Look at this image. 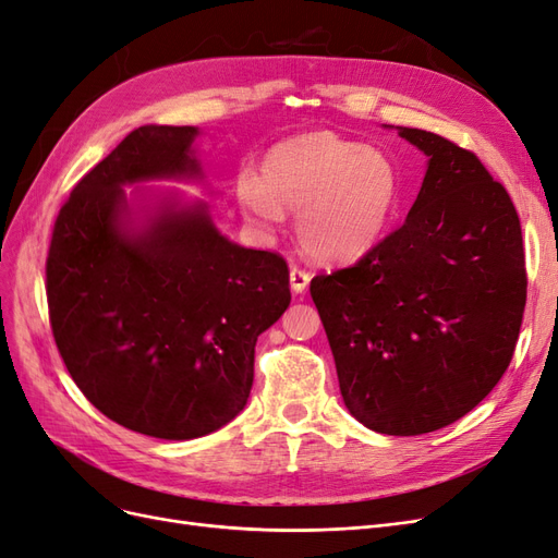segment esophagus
<instances>
[{"mask_svg": "<svg viewBox=\"0 0 558 558\" xmlns=\"http://www.w3.org/2000/svg\"><path fill=\"white\" fill-rule=\"evenodd\" d=\"M310 272H305V269L300 267H291V291L293 293H305L307 286H310Z\"/></svg>", "mask_w": 558, "mask_h": 558, "instance_id": "34e87169", "label": "esophagus"}]
</instances>
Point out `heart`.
<instances>
[{"label":"heart","mask_w":558,"mask_h":558,"mask_svg":"<svg viewBox=\"0 0 558 558\" xmlns=\"http://www.w3.org/2000/svg\"><path fill=\"white\" fill-rule=\"evenodd\" d=\"M402 181L391 156L328 130L277 142L258 167V181L238 183L246 221L272 232L283 214H298L295 232L318 263L367 256L391 228Z\"/></svg>","instance_id":"obj_1"}]
</instances>
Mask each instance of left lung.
Returning a JSON list of instances; mask_svg holds the SVG:
<instances>
[{
    "mask_svg": "<svg viewBox=\"0 0 558 558\" xmlns=\"http://www.w3.org/2000/svg\"><path fill=\"white\" fill-rule=\"evenodd\" d=\"M396 130L428 158L408 218L353 267L314 277L310 293L351 416L421 435L475 410L508 369L526 267L517 209L477 156Z\"/></svg>",
    "mask_w": 558,
    "mask_h": 558,
    "instance_id": "1",
    "label": "left lung"
}]
</instances>
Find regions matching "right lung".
Segmentation results:
<instances>
[{
    "instance_id": "add662e5",
    "label": "right lung",
    "mask_w": 558,
    "mask_h": 558,
    "mask_svg": "<svg viewBox=\"0 0 558 558\" xmlns=\"http://www.w3.org/2000/svg\"><path fill=\"white\" fill-rule=\"evenodd\" d=\"M193 125H142L83 177L46 260L50 326L72 379L134 433L195 440L238 416L258 335L291 305L289 267L216 228ZM125 187H134L125 194Z\"/></svg>"
}]
</instances>
